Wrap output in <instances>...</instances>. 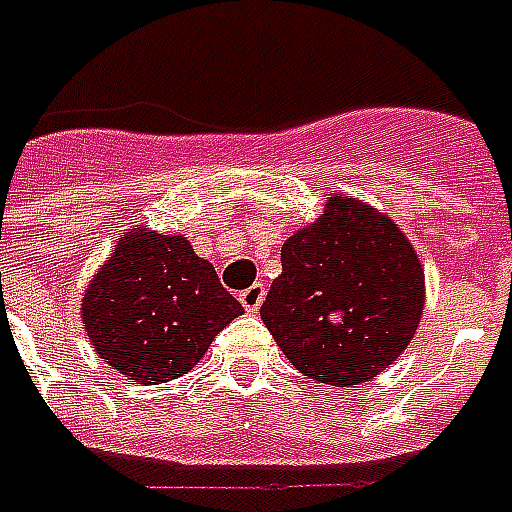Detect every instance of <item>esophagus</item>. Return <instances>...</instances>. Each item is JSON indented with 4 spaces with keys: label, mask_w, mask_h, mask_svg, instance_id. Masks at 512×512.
Returning a JSON list of instances; mask_svg holds the SVG:
<instances>
[{
    "label": "esophagus",
    "mask_w": 512,
    "mask_h": 512,
    "mask_svg": "<svg viewBox=\"0 0 512 512\" xmlns=\"http://www.w3.org/2000/svg\"><path fill=\"white\" fill-rule=\"evenodd\" d=\"M264 294H267V291H264V283H253L251 288H245L240 294L242 307H245L248 313H256L261 307V302H264Z\"/></svg>",
    "instance_id": "1"
}]
</instances>
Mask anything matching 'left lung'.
<instances>
[{
	"mask_svg": "<svg viewBox=\"0 0 512 512\" xmlns=\"http://www.w3.org/2000/svg\"><path fill=\"white\" fill-rule=\"evenodd\" d=\"M261 321L307 378L359 386L410 345L424 313V270L399 226L364 202L332 197L280 251Z\"/></svg>",
	"mask_w": 512,
	"mask_h": 512,
	"instance_id": "1",
	"label": "left lung"
}]
</instances>
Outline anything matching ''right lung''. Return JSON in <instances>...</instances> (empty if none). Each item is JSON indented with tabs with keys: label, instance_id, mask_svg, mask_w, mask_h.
<instances>
[{
	"label": "right lung",
	"instance_id": "obj_1",
	"mask_svg": "<svg viewBox=\"0 0 512 512\" xmlns=\"http://www.w3.org/2000/svg\"><path fill=\"white\" fill-rule=\"evenodd\" d=\"M242 305L186 237L132 232L96 272L83 321L99 359L137 383L186 375Z\"/></svg>",
	"mask_w": 512,
	"mask_h": 512
}]
</instances>
